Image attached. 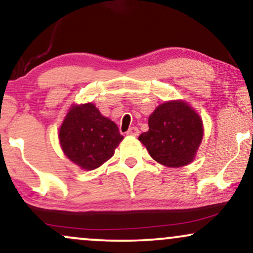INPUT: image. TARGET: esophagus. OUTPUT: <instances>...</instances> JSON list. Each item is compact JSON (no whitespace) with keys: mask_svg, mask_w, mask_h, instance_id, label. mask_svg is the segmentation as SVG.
Masks as SVG:
<instances>
[{"mask_svg":"<svg viewBox=\"0 0 253 253\" xmlns=\"http://www.w3.org/2000/svg\"><path fill=\"white\" fill-rule=\"evenodd\" d=\"M127 135H132V136H138L139 135V129L136 127H130V128L126 132Z\"/></svg>","mask_w":253,"mask_h":253,"instance_id":"34e87169","label":"esophagus"}]
</instances>
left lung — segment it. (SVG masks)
Here are the masks:
<instances>
[{
	"label": "left lung",
	"mask_w": 253,
	"mask_h": 253,
	"mask_svg": "<svg viewBox=\"0 0 253 253\" xmlns=\"http://www.w3.org/2000/svg\"><path fill=\"white\" fill-rule=\"evenodd\" d=\"M203 136L199 115L181 101L165 102L149 118V130L139 135L158 163L179 168L193 162Z\"/></svg>",
	"instance_id": "8db88e82"
}]
</instances>
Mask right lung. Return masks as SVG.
<instances>
[{"mask_svg": "<svg viewBox=\"0 0 253 253\" xmlns=\"http://www.w3.org/2000/svg\"><path fill=\"white\" fill-rule=\"evenodd\" d=\"M124 136L92 103L70 109L59 130V141L68 158L84 170H94L114 155Z\"/></svg>", "mask_w": 253, "mask_h": 253, "instance_id": "obj_1", "label": "right lung"}]
</instances>
